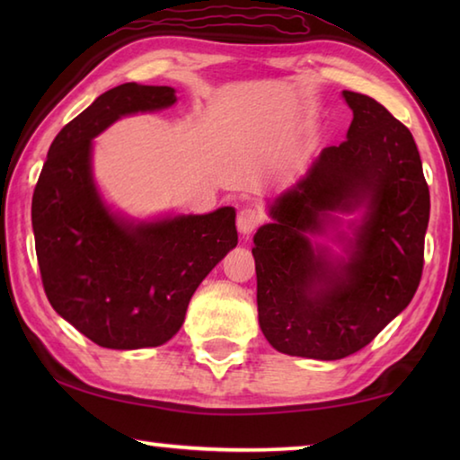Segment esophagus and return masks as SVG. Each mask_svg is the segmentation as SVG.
Segmentation results:
<instances>
[{
    "mask_svg": "<svg viewBox=\"0 0 460 460\" xmlns=\"http://www.w3.org/2000/svg\"><path fill=\"white\" fill-rule=\"evenodd\" d=\"M261 223V213L255 211V208H243L237 215V229L243 237H249L252 233L260 227Z\"/></svg>",
    "mask_w": 460,
    "mask_h": 460,
    "instance_id": "esophagus-1",
    "label": "esophagus"
}]
</instances>
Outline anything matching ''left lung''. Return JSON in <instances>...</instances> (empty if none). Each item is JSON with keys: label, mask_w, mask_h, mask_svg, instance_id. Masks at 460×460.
Wrapping results in <instances>:
<instances>
[{"label": "left lung", "mask_w": 460, "mask_h": 460, "mask_svg": "<svg viewBox=\"0 0 460 460\" xmlns=\"http://www.w3.org/2000/svg\"><path fill=\"white\" fill-rule=\"evenodd\" d=\"M347 139L270 202L253 237L258 318L279 353L334 361L359 351L410 305L424 266L430 192L410 129L376 99L342 91ZM360 217L339 232V214ZM334 228V254L315 239Z\"/></svg>", "instance_id": "1"}]
</instances>
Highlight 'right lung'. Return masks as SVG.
<instances>
[{
  "mask_svg": "<svg viewBox=\"0 0 460 460\" xmlns=\"http://www.w3.org/2000/svg\"><path fill=\"white\" fill-rule=\"evenodd\" d=\"M172 87L123 83L66 123L32 197V229L52 308L105 349L164 345L199 284L237 245L235 208L131 219L93 176V139L115 121L176 103Z\"/></svg>",
  "mask_w": 460,
  "mask_h": 460,
  "instance_id": "1",
  "label": "right lung"
}]
</instances>
